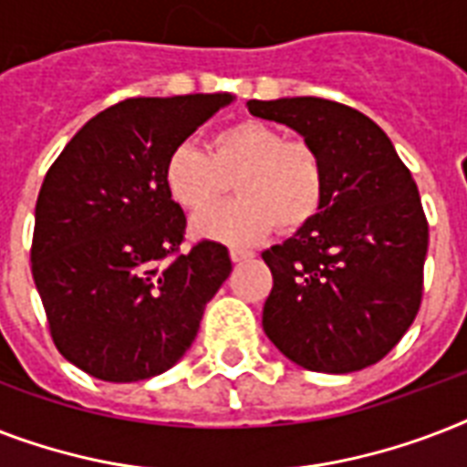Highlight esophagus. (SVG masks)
Returning a JSON list of instances; mask_svg holds the SVG:
<instances>
[{
	"mask_svg": "<svg viewBox=\"0 0 467 467\" xmlns=\"http://www.w3.org/2000/svg\"><path fill=\"white\" fill-rule=\"evenodd\" d=\"M252 256H254V252H249V249H237V247L230 249V259H233L234 264L244 262V259H252Z\"/></svg>",
	"mask_w": 467,
	"mask_h": 467,
	"instance_id": "esophagus-1",
	"label": "esophagus"
}]
</instances>
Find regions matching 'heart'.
I'll list each match as a JSON object with an SVG mask.
<instances>
[{
  "mask_svg": "<svg viewBox=\"0 0 467 467\" xmlns=\"http://www.w3.org/2000/svg\"><path fill=\"white\" fill-rule=\"evenodd\" d=\"M230 181L241 198L198 215V237L252 244L274 227L281 233L306 227L325 203L327 171L317 150L306 140H288L284 130L262 120L223 128L208 152L183 142L164 164L169 193L191 213L210 211Z\"/></svg>",
  "mask_w": 467,
  "mask_h": 467,
  "instance_id": "1",
  "label": "heart"
}]
</instances>
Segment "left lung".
Masks as SVG:
<instances>
[{"label": "left lung", "mask_w": 467, "mask_h": 467, "mask_svg": "<svg viewBox=\"0 0 467 467\" xmlns=\"http://www.w3.org/2000/svg\"><path fill=\"white\" fill-rule=\"evenodd\" d=\"M247 106L303 135L327 171L317 215L262 254L274 274L264 332L307 370L373 366L420 312L429 225L417 183L390 138L351 106L317 97Z\"/></svg>", "instance_id": "1"}]
</instances>
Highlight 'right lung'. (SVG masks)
Returning a JSON list of instances; mask_svg holds the SVG:
<instances>
[{
	"label": "right lung",
	"mask_w": 467,
	"mask_h": 467,
	"mask_svg": "<svg viewBox=\"0 0 467 467\" xmlns=\"http://www.w3.org/2000/svg\"><path fill=\"white\" fill-rule=\"evenodd\" d=\"M230 101L233 94L126 99L97 113L47 169L31 271L55 347L84 373L145 380L196 339L233 264L218 242L179 249L186 215L164 164Z\"/></svg>",
	"instance_id": "1"
}]
</instances>
